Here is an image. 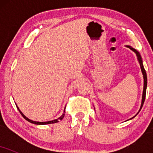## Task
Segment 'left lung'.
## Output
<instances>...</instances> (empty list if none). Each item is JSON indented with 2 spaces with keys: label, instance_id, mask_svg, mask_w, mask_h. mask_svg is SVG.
<instances>
[{
  "label": "left lung",
  "instance_id": "8db88e82",
  "mask_svg": "<svg viewBox=\"0 0 153 153\" xmlns=\"http://www.w3.org/2000/svg\"><path fill=\"white\" fill-rule=\"evenodd\" d=\"M129 49L133 51V52H134L135 54H136L137 55V59H138V62L140 63V68H141V70H142V72H143V77H144V89H143V99H142V104H141V107H140V111L141 110L142 107H143V104H144V102H145V96H146V89H147V74H146V72H145V68H144L143 67V62H142V59H141V57H140V54H139V52L137 51L136 50H134V48H132V47H129Z\"/></svg>",
  "mask_w": 153,
  "mask_h": 153
}]
</instances>
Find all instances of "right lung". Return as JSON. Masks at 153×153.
<instances>
[{
	"instance_id": "add662e5",
	"label": "right lung",
	"mask_w": 153,
	"mask_h": 153,
	"mask_svg": "<svg viewBox=\"0 0 153 153\" xmlns=\"http://www.w3.org/2000/svg\"><path fill=\"white\" fill-rule=\"evenodd\" d=\"M17 108H18V107H17ZM18 109H19V112H20L21 113V114L22 115V117H24V119H26V120H27L28 122H31V123H32V124H53V123H56V122H58L59 120H62V119L64 118V116H65V114H63L60 117H59V119H55V120H52V121H50V122H34V121H32V120H30V119H29L27 118V117H26L25 116H24V114H22V112L20 110H19V108H18ZM64 112H65V111H64Z\"/></svg>"
}]
</instances>
